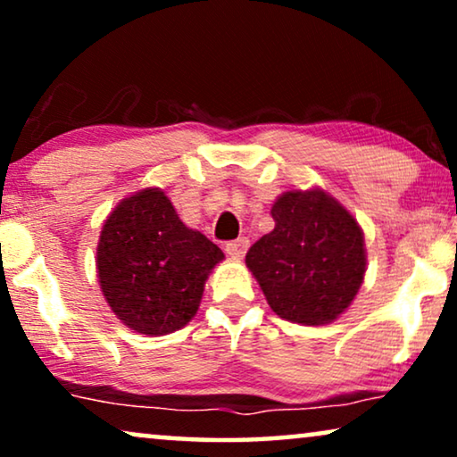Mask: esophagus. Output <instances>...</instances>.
<instances>
[{"label":"esophagus","instance_id":"esophagus-1","mask_svg":"<svg viewBox=\"0 0 457 457\" xmlns=\"http://www.w3.org/2000/svg\"><path fill=\"white\" fill-rule=\"evenodd\" d=\"M247 247H249V239H247V237H239V239L228 241L227 245H224V252H227V253L230 255V258L241 260L243 255H245Z\"/></svg>","mask_w":457,"mask_h":457}]
</instances>
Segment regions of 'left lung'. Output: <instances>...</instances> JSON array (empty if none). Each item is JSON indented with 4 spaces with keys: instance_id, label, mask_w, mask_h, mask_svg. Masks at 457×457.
<instances>
[{
    "instance_id": "8db88e82",
    "label": "left lung",
    "mask_w": 457,
    "mask_h": 457,
    "mask_svg": "<svg viewBox=\"0 0 457 457\" xmlns=\"http://www.w3.org/2000/svg\"><path fill=\"white\" fill-rule=\"evenodd\" d=\"M274 230L249 247L245 264L280 318L327 324L353 302L366 272L364 235L324 191H287L272 205Z\"/></svg>"
}]
</instances>
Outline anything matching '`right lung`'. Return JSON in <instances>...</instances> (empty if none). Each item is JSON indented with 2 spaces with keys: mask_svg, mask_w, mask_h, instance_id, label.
<instances>
[{
  "mask_svg": "<svg viewBox=\"0 0 457 457\" xmlns=\"http://www.w3.org/2000/svg\"><path fill=\"white\" fill-rule=\"evenodd\" d=\"M224 258L199 230L187 228L160 189L124 199L102 228L99 285L129 328L160 337L195 316L205 278Z\"/></svg>",
  "mask_w": 457,
  "mask_h": 457,
  "instance_id": "add662e5",
  "label": "right lung"
}]
</instances>
